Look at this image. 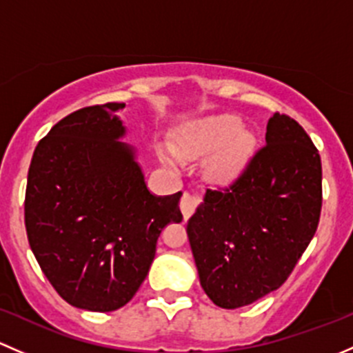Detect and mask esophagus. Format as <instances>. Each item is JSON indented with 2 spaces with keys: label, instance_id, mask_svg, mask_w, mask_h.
I'll list each match as a JSON object with an SVG mask.
<instances>
[{
  "label": "esophagus",
  "instance_id": "1",
  "mask_svg": "<svg viewBox=\"0 0 353 353\" xmlns=\"http://www.w3.org/2000/svg\"><path fill=\"white\" fill-rule=\"evenodd\" d=\"M201 202L202 197L199 194H194V192H183V197H181L180 201V209L185 219H188V217L195 212V209H197Z\"/></svg>",
  "mask_w": 353,
  "mask_h": 353
}]
</instances>
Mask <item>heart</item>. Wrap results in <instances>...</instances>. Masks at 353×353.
I'll return each instance as SVG.
<instances>
[{"label": "heart", "instance_id": "1", "mask_svg": "<svg viewBox=\"0 0 353 353\" xmlns=\"http://www.w3.org/2000/svg\"><path fill=\"white\" fill-rule=\"evenodd\" d=\"M223 150L212 159L210 172L219 178L234 175L248 158L253 137L243 130V122L234 115H216L194 123L178 143V152L183 158H194L214 150ZM173 163V158H168Z\"/></svg>", "mask_w": 353, "mask_h": 353}]
</instances>
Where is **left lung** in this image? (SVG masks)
Returning a JSON list of instances; mask_svg holds the SVG:
<instances>
[{"instance_id":"left-lung-1","label":"left lung","mask_w":353,"mask_h":353,"mask_svg":"<svg viewBox=\"0 0 353 353\" xmlns=\"http://www.w3.org/2000/svg\"><path fill=\"white\" fill-rule=\"evenodd\" d=\"M321 158L294 119H268L265 146L230 185L207 188L187 234L202 289L224 310L277 290L318 230Z\"/></svg>"}]
</instances>
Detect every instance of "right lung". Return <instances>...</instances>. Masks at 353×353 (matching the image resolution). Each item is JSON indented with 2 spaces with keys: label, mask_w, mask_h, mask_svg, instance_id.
Segmentation results:
<instances>
[{
  "label": "right lung",
  "mask_w": 353,
  "mask_h": 353,
  "mask_svg": "<svg viewBox=\"0 0 353 353\" xmlns=\"http://www.w3.org/2000/svg\"><path fill=\"white\" fill-rule=\"evenodd\" d=\"M125 103L79 108L35 148L25 192V228L43 275L71 306H125L146 279L156 241L181 223V192L152 195L122 143Z\"/></svg>",
  "instance_id": "obj_1"
}]
</instances>
